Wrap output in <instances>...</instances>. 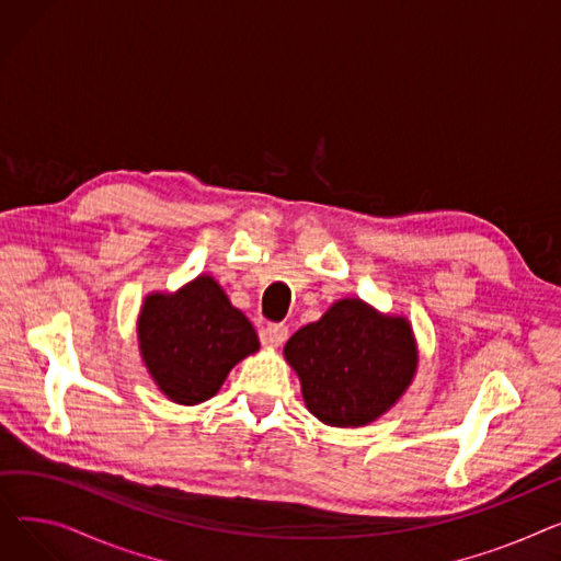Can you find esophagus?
<instances>
[{
  "label": "esophagus",
  "mask_w": 561,
  "mask_h": 561,
  "mask_svg": "<svg viewBox=\"0 0 561 561\" xmlns=\"http://www.w3.org/2000/svg\"><path fill=\"white\" fill-rule=\"evenodd\" d=\"M288 339V328L286 325H268L263 330V343L265 345H273V347H279L284 341Z\"/></svg>",
  "instance_id": "34e87169"
}]
</instances>
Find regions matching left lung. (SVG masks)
I'll return each instance as SVG.
<instances>
[{
  "mask_svg": "<svg viewBox=\"0 0 561 561\" xmlns=\"http://www.w3.org/2000/svg\"><path fill=\"white\" fill-rule=\"evenodd\" d=\"M302 400L330 427H364L387 414L419 370L407 316L381 313L362 298L336 300L284 345Z\"/></svg>",
  "mask_w": 561,
  "mask_h": 561,
  "instance_id": "1",
  "label": "left lung"
}]
</instances>
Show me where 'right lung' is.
<instances>
[{
  "label": "right lung",
  "instance_id": "add662e5",
  "mask_svg": "<svg viewBox=\"0 0 561 561\" xmlns=\"http://www.w3.org/2000/svg\"><path fill=\"white\" fill-rule=\"evenodd\" d=\"M136 332L157 389L186 407L214 398L229 370L259 350L252 322L211 275H197L174 293H147Z\"/></svg>",
  "mask_w": 561,
  "mask_h": 561
}]
</instances>
